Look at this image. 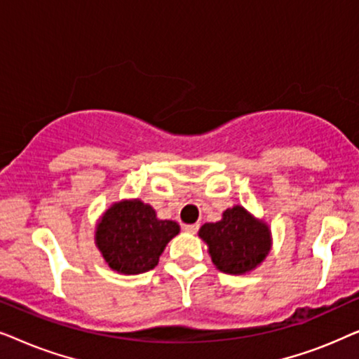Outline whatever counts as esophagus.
<instances>
[{
	"label": "esophagus",
	"mask_w": 359,
	"mask_h": 359,
	"mask_svg": "<svg viewBox=\"0 0 359 359\" xmlns=\"http://www.w3.org/2000/svg\"><path fill=\"white\" fill-rule=\"evenodd\" d=\"M184 230L188 233H198V230H199V224H189V225H184Z\"/></svg>",
	"instance_id": "obj_1"
}]
</instances>
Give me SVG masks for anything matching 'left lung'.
<instances>
[{
    "label": "left lung",
    "mask_w": 359,
    "mask_h": 359,
    "mask_svg": "<svg viewBox=\"0 0 359 359\" xmlns=\"http://www.w3.org/2000/svg\"><path fill=\"white\" fill-rule=\"evenodd\" d=\"M199 237L208 243L217 269L229 274L252 271L271 248V232L263 220L255 219L242 205H233L214 224H204Z\"/></svg>",
    "instance_id": "8db88e82"
}]
</instances>
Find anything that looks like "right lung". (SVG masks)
I'll list each match as a JSON object with an SVG mask.
<instances>
[{"mask_svg":"<svg viewBox=\"0 0 359 359\" xmlns=\"http://www.w3.org/2000/svg\"><path fill=\"white\" fill-rule=\"evenodd\" d=\"M180 233L173 220H160L139 199L112 204L96 225L95 240L107 266L122 274H140L158 264L166 243Z\"/></svg>","mask_w":359,"mask_h":359,"instance_id":"right-lung-1","label":"right lung"}]
</instances>
